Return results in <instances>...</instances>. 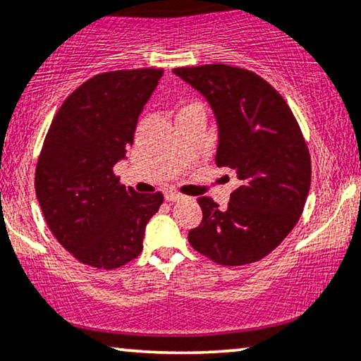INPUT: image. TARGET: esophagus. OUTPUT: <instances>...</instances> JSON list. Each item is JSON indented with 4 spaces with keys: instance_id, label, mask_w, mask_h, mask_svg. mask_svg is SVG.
I'll list each match as a JSON object with an SVG mask.
<instances>
[{
    "instance_id": "34e87169",
    "label": "esophagus",
    "mask_w": 361,
    "mask_h": 361,
    "mask_svg": "<svg viewBox=\"0 0 361 361\" xmlns=\"http://www.w3.org/2000/svg\"><path fill=\"white\" fill-rule=\"evenodd\" d=\"M181 198H183V195L175 193V191H168V193H165L166 202H178V200H181Z\"/></svg>"
}]
</instances>
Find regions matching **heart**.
Listing matches in <instances>:
<instances>
[{"label":"heart","mask_w":361,"mask_h":361,"mask_svg":"<svg viewBox=\"0 0 361 361\" xmlns=\"http://www.w3.org/2000/svg\"><path fill=\"white\" fill-rule=\"evenodd\" d=\"M191 106H200V108H203L202 104H200V103H190V104H186L185 108H191Z\"/></svg>","instance_id":"1"}]
</instances>
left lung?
I'll return each mask as SVG.
<instances>
[{
    "label": "left lung",
    "instance_id": "left-lung-1",
    "mask_svg": "<svg viewBox=\"0 0 361 361\" xmlns=\"http://www.w3.org/2000/svg\"><path fill=\"white\" fill-rule=\"evenodd\" d=\"M173 71L212 104L220 131L214 161L241 181L225 212L198 198L203 220L190 230V245L223 267L258 262L290 235L307 203L312 158L302 128L257 73L221 63Z\"/></svg>",
    "mask_w": 361,
    "mask_h": 361
}]
</instances>
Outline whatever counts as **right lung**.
Masks as SVG:
<instances>
[{
	"mask_svg": "<svg viewBox=\"0 0 361 361\" xmlns=\"http://www.w3.org/2000/svg\"><path fill=\"white\" fill-rule=\"evenodd\" d=\"M161 76L163 68L93 76L63 102L44 136L35 171L41 212L59 245L93 268L138 258L145 226L163 203V193H136L113 171Z\"/></svg>",
	"mask_w": 361,
	"mask_h": 361,
	"instance_id": "obj_1",
	"label": "right lung"
}]
</instances>
